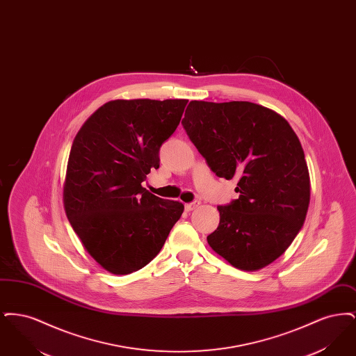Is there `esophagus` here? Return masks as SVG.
<instances>
[{"label":"esophagus","instance_id":"1","mask_svg":"<svg viewBox=\"0 0 356 356\" xmlns=\"http://www.w3.org/2000/svg\"><path fill=\"white\" fill-rule=\"evenodd\" d=\"M199 204H200V202H193V203L186 204V212H191V211H193L195 208H197V207H199Z\"/></svg>","mask_w":356,"mask_h":356}]
</instances>
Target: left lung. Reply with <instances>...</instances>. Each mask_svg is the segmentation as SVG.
<instances>
[{
	"mask_svg": "<svg viewBox=\"0 0 356 356\" xmlns=\"http://www.w3.org/2000/svg\"><path fill=\"white\" fill-rule=\"evenodd\" d=\"M216 176L237 177L238 199L219 205L207 236L229 264L256 271L286 252L309 204L305 152L287 120L248 102H191L181 121Z\"/></svg>",
	"mask_w": 356,
	"mask_h": 356,
	"instance_id": "obj_1",
	"label": "left lung"
}]
</instances>
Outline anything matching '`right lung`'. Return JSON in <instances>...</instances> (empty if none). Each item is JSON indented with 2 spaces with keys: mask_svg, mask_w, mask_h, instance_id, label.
Wrapping results in <instances>:
<instances>
[{
  "mask_svg": "<svg viewBox=\"0 0 356 356\" xmlns=\"http://www.w3.org/2000/svg\"><path fill=\"white\" fill-rule=\"evenodd\" d=\"M188 100H115L74 137L64 184L69 222L104 270L128 275L163 248L184 205L143 188L160 167V147L176 131Z\"/></svg>",
  "mask_w": 356,
  "mask_h": 356,
  "instance_id": "add662e5",
  "label": "right lung"
}]
</instances>
